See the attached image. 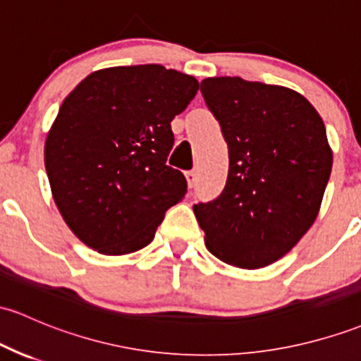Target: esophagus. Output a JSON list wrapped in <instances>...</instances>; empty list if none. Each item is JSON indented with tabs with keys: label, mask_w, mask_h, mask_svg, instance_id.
Returning a JSON list of instances; mask_svg holds the SVG:
<instances>
[{
	"label": "esophagus",
	"mask_w": 361,
	"mask_h": 361,
	"mask_svg": "<svg viewBox=\"0 0 361 361\" xmlns=\"http://www.w3.org/2000/svg\"><path fill=\"white\" fill-rule=\"evenodd\" d=\"M185 178H187V183L188 187H195V181H197V173L195 171H187L185 173Z\"/></svg>",
	"instance_id": "esophagus-1"
}]
</instances>
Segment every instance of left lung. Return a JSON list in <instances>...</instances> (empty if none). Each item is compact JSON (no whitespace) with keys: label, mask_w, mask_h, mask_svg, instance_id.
Returning <instances> with one entry per match:
<instances>
[{"label":"left lung","mask_w":361,"mask_h":361,"mask_svg":"<svg viewBox=\"0 0 361 361\" xmlns=\"http://www.w3.org/2000/svg\"><path fill=\"white\" fill-rule=\"evenodd\" d=\"M200 92L229 149L223 193L193 205L205 247L235 267L274 264L320 211L332 169L322 118L283 85L212 77L202 80Z\"/></svg>","instance_id":"1"}]
</instances>
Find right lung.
Returning <instances> with one entry per match:
<instances>
[{
    "label": "right lung",
    "instance_id": "right-lung-1",
    "mask_svg": "<svg viewBox=\"0 0 361 361\" xmlns=\"http://www.w3.org/2000/svg\"><path fill=\"white\" fill-rule=\"evenodd\" d=\"M199 90L195 77L161 65L92 71L63 101L44 145L51 193L75 236L102 255L147 247L183 173L166 166L171 121Z\"/></svg>",
    "mask_w": 361,
    "mask_h": 361
}]
</instances>
